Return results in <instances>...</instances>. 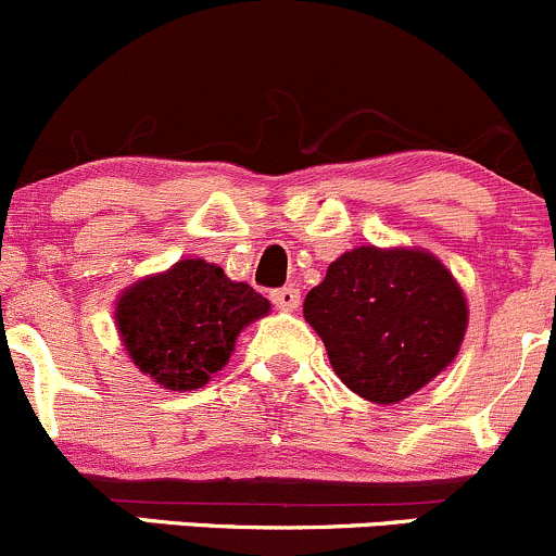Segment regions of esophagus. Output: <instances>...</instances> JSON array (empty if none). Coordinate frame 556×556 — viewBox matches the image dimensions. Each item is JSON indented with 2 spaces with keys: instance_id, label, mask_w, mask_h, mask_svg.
<instances>
[{
  "instance_id": "34e87169",
  "label": "esophagus",
  "mask_w": 556,
  "mask_h": 556,
  "mask_svg": "<svg viewBox=\"0 0 556 556\" xmlns=\"http://www.w3.org/2000/svg\"><path fill=\"white\" fill-rule=\"evenodd\" d=\"M270 300H273V305L278 307V311L291 313V311H296V307H300V289H294V286H283V289L273 291Z\"/></svg>"
}]
</instances>
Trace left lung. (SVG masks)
Segmentation results:
<instances>
[{"instance_id":"left-lung-1","label":"left lung","mask_w":556,"mask_h":556,"mask_svg":"<svg viewBox=\"0 0 556 556\" xmlns=\"http://www.w3.org/2000/svg\"><path fill=\"white\" fill-rule=\"evenodd\" d=\"M353 393L399 404L455 362L468 329L460 283L417 245H356L337 256L302 305Z\"/></svg>"}]
</instances>
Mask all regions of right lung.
I'll use <instances>...</instances> for the list:
<instances>
[{"label": "right lung", "instance_id": "obj_1", "mask_svg": "<svg viewBox=\"0 0 556 556\" xmlns=\"http://www.w3.org/2000/svg\"><path fill=\"white\" fill-rule=\"evenodd\" d=\"M270 313L243 280L200 256L130 283L114 324L130 362L165 391H194L230 362L240 331Z\"/></svg>", "mask_w": 556, "mask_h": 556}]
</instances>
